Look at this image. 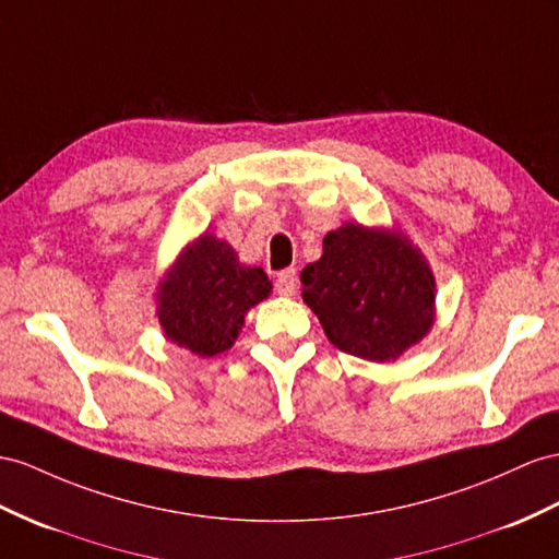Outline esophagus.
Returning <instances> with one entry per match:
<instances>
[{
	"label": "esophagus",
	"mask_w": 559,
	"mask_h": 559,
	"mask_svg": "<svg viewBox=\"0 0 559 559\" xmlns=\"http://www.w3.org/2000/svg\"><path fill=\"white\" fill-rule=\"evenodd\" d=\"M276 290L283 297H293L297 293V271L295 269H283L276 276Z\"/></svg>",
	"instance_id": "1"
}]
</instances>
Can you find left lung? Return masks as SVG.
<instances>
[{
	"label": "left lung",
	"mask_w": 559,
	"mask_h": 559,
	"mask_svg": "<svg viewBox=\"0 0 559 559\" xmlns=\"http://www.w3.org/2000/svg\"><path fill=\"white\" fill-rule=\"evenodd\" d=\"M302 299L325 337L373 364L396 361L432 331L437 281L427 257L399 228L345 222L302 269Z\"/></svg>",
	"instance_id": "left-lung-1"
}]
</instances>
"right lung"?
Instances as JSON below:
<instances>
[{"instance_id": "1", "label": "right lung", "mask_w": 559, "mask_h": 559, "mask_svg": "<svg viewBox=\"0 0 559 559\" xmlns=\"http://www.w3.org/2000/svg\"><path fill=\"white\" fill-rule=\"evenodd\" d=\"M266 271L248 266L214 234L186 246L157 283L155 317L177 347L210 359L234 347L248 311L271 295Z\"/></svg>"}]
</instances>
